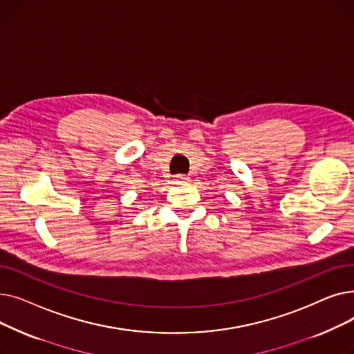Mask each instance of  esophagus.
<instances>
[{"label":"esophagus","mask_w":354,"mask_h":354,"mask_svg":"<svg viewBox=\"0 0 354 354\" xmlns=\"http://www.w3.org/2000/svg\"><path fill=\"white\" fill-rule=\"evenodd\" d=\"M189 182H191V178L185 176V175H178V176L175 178V183H176V185H188Z\"/></svg>","instance_id":"34e87169"}]
</instances>
